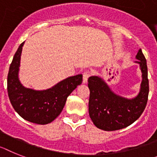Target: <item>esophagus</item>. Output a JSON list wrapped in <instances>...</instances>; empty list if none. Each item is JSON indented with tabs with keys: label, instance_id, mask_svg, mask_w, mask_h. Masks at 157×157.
I'll list each match as a JSON object with an SVG mask.
<instances>
[{
	"label": "esophagus",
	"instance_id": "esophagus-1",
	"mask_svg": "<svg viewBox=\"0 0 157 157\" xmlns=\"http://www.w3.org/2000/svg\"><path fill=\"white\" fill-rule=\"evenodd\" d=\"M91 76V72L89 71H86L83 73V83H87L88 81V79H89V76Z\"/></svg>",
	"mask_w": 157,
	"mask_h": 157
}]
</instances>
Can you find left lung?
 <instances>
[{"label": "left lung", "instance_id": "8db88e82", "mask_svg": "<svg viewBox=\"0 0 157 157\" xmlns=\"http://www.w3.org/2000/svg\"><path fill=\"white\" fill-rule=\"evenodd\" d=\"M142 72V82L139 94L132 99L117 95L103 79L90 76L88 86L90 90L89 113L96 127L105 131H115L129 126L140 117L148 102V67L141 49L136 56Z\"/></svg>", "mask_w": 157, "mask_h": 157}]
</instances>
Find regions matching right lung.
<instances>
[{"label":"right lung","instance_id":"1","mask_svg":"<svg viewBox=\"0 0 157 157\" xmlns=\"http://www.w3.org/2000/svg\"><path fill=\"white\" fill-rule=\"evenodd\" d=\"M24 43L17 50L9 67L8 95L13 109L22 118L32 123L47 124L60 115L67 97L82 83V75L68 77L46 90L37 91L24 87L18 78Z\"/></svg>","mask_w":157,"mask_h":157}]
</instances>
